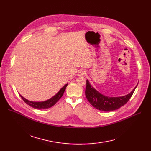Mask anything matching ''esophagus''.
<instances>
[{
  "mask_svg": "<svg viewBox=\"0 0 151 151\" xmlns=\"http://www.w3.org/2000/svg\"><path fill=\"white\" fill-rule=\"evenodd\" d=\"M78 75V76H84L86 75V71L84 70H83V69L79 70Z\"/></svg>",
  "mask_w": 151,
  "mask_h": 151,
  "instance_id": "esophagus-1",
  "label": "esophagus"
}]
</instances>
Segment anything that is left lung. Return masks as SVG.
I'll list each match as a JSON object with an SVG mask.
<instances>
[{"instance_id":"8db88e82","label":"left lung","mask_w":151,"mask_h":151,"mask_svg":"<svg viewBox=\"0 0 151 151\" xmlns=\"http://www.w3.org/2000/svg\"><path fill=\"white\" fill-rule=\"evenodd\" d=\"M137 86L130 93L126 96L109 97L100 93L95 89L90 84L89 81L87 80L85 94L87 99L94 108L103 111H112L120 108L129 100Z\"/></svg>"}]
</instances>
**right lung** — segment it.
I'll list each match as a JSON object with an SVG mask.
<instances>
[{
	"label": "right lung",
	"mask_w": 151,
	"mask_h": 151,
	"mask_svg": "<svg viewBox=\"0 0 151 151\" xmlns=\"http://www.w3.org/2000/svg\"><path fill=\"white\" fill-rule=\"evenodd\" d=\"M67 85L68 84H65L63 87V88H62V89H60V90L56 94H55L54 97H52L49 100H47L44 101H32L26 99L25 98H24L22 96H21L20 94L19 96L26 104H27L28 105L32 106L35 109H47L54 106L58 101V100L62 97L63 93H64L65 91Z\"/></svg>",
	"instance_id": "obj_1"
}]
</instances>
